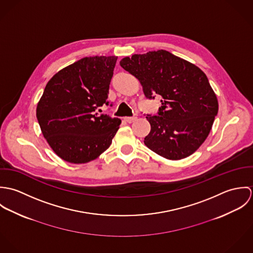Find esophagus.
Listing matches in <instances>:
<instances>
[{
    "label": "esophagus",
    "mask_w": 253,
    "mask_h": 253,
    "mask_svg": "<svg viewBox=\"0 0 253 253\" xmlns=\"http://www.w3.org/2000/svg\"><path fill=\"white\" fill-rule=\"evenodd\" d=\"M135 120H136V117H126V118H125V121H126V123H128V124L133 123Z\"/></svg>",
    "instance_id": "1"
}]
</instances>
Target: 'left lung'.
<instances>
[{
    "label": "left lung",
    "instance_id": "obj_1",
    "mask_svg": "<svg viewBox=\"0 0 253 253\" xmlns=\"http://www.w3.org/2000/svg\"><path fill=\"white\" fill-rule=\"evenodd\" d=\"M120 65L140 82L147 98L162 97L158 116L146 117L151 131L145 145L172 161L196 152L209 136L218 113L216 94L207 75L164 49L125 57Z\"/></svg>",
    "mask_w": 253,
    "mask_h": 253
}]
</instances>
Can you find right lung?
Returning a JSON list of instances; mask_svg holds the SVG:
<instances>
[{"label": "right lung", "instance_id": "obj_1", "mask_svg": "<svg viewBox=\"0 0 253 253\" xmlns=\"http://www.w3.org/2000/svg\"><path fill=\"white\" fill-rule=\"evenodd\" d=\"M117 56L84 57L56 73L46 84L36 115L53 152L71 164H85L106 151L121 120L97 115L108 105Z\"/></svg>", "mask_w": 253, "mask_h": 253}]
</instances>
